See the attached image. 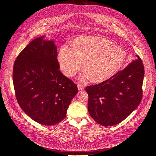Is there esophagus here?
<instances>
[{
  "instance_id": "esophagus-1",
  "label": "esophagus",
  "mask_w": 156,
  "mask_h": 156,
  "mask_svg": "<svg viewBox=\"0 0 156 156\" xmlns=\"http://www.w3.org/2000/svg\"><path fill=\"white\" fill-rule=\"evenodd\" d=\"M78 90H84V86L83 85V84H78Z\"/></svg>"
}]
</instances>
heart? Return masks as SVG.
Masks as SVG:
<instances>
[{
	"label": "heart",
	"instance_id": "obj_1",
	"mask_svg": "<svg viewBox=\"0 0 156 156\" xmlns=\"http://www.w3.org/2000/svg\"><path fill=\"white\" fill-rule=\"evenodd\" d=\"M58 60L62 72L68 77L75 75L82 62L84 70L78 79L84 81L101 83L115 76L123 68L126 53L122 48L99 36H86L77 37L72 48L67 45L60 48Z\"/></svg>",
	"mask_w": 156,
	"mask_h": 156
}]
</instances>
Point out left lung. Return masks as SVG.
Masks as SVG:
<instances>
[{"instance_id": "1", "label": "left lung", "mask_w": 156, "mask_h": 156, "mask_svg": "<svg viewBox=\"0 0 156 156\" xmlns=\"http://www.w3.org/2000/svg\"><path fill=\"white\" fill-rule=\"evenodd\" d=\"M113 78L87 86V109L98 123L110 126L124 120L141 102L144 69L138 55Z\"/></svg>"}]
</instances>
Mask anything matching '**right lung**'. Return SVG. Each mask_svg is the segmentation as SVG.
<instances>
[{"instance_id": "add662e5", "label": "right lung", "mask_w": 156, "mask_h": 156, "mask_svg": "<svg viewBox=\"0 0 156 156\" xmlns=\"http://www.w3.org/2000/svg\"><path fill=\"white\" fill-rule=\"evenodd\" d=\"M57 47L45 36L33 40L13 65L17 101L25 113L43 125H54L66 117L76 84L59 70Z\"/></svg>"}]
</instances>
